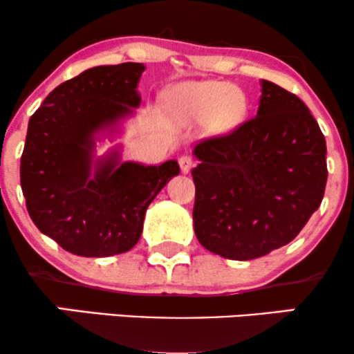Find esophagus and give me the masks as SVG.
Segmentation results:
<instances>
[{
  "instance_id": "obj_1",
  "label": "esophagus",
  "mask_w": 354,
  "mask_h": 354,
  "mask_svg": "<svg viewBox=\"0 0 354 354\" xmlns=\"http://www.w3.org/2000/svg\"><path fill=\"white\" fill-rule=\"evenodd\" d=\"M178 161H180V168H181V171L185 173V174L189 173V169L193 168V165H194V161L191 160L189 156H181Z\"/></svg>"
}]
</instances>
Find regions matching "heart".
<instances>
[{
	"label": "heart",
	"instance_id": "1",
	"mask_svg": "<svg viewBox=\"0 0 354 354\" xmlns=\"http://www.w3.org/2000/svg\"><path fill=\"white\" fill-rule=\"evenodd\" d=\"M165 103L174 116L186 123L211 121L214 128H231L246 109V98L234 84L218 81H188L169 88Z\"/></svg>",
	"mask_w": 354,
	"mask_h": 354
}]
</instances>
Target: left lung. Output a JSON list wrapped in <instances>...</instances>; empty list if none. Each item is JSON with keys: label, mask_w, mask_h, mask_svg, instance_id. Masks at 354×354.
Here are the masks:
<instances>
[{"label": "left lung", "mask_w": 354, "mask_h": 354, "mask_svg": "<svg viewBox=\"0 0 354 354\" xmlns=\"http://www.w3.org/2000/svg\"><path fill=\"white\" fill-rule=\"evenodd\" d=\"M193 221L211 253L248 261L298 236L326 188V141L306 104L261 81L254 118L194 146Z\"/></svg>", "instance_id": "8db88e82"}]
</instances>
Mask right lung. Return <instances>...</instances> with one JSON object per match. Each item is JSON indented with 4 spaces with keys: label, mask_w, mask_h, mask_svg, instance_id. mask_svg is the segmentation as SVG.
<instances>
[{
    "label": "right lung",
    "mask_w": 354,
    "mask_h": 354,
    "mask_svg": "<svg viewBox=\"0 0 354 354\" xmlns=\"http://www.w3.org/2000/svg\"><path fill=\"white\" fill-rule=\"evenodd\" d=\"M143 71L141 63L89 68L53 89L30 118L19 166L28 213L73 254L104 258L131 250L149 203L180 173L174 160L121 163L118 149L95 158L98 136L115 133L140 106Z\"/></svg>",
    "instance_id": "1"
}]
</instances>
